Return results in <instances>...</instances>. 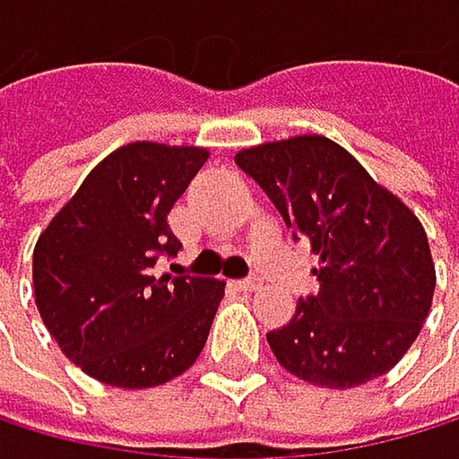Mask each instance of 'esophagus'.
Segmentation results:
<instances>
[{"mask_svg": "<svg viewBox=\"0 0 459 459\" xmlns=\"http://www.w3.org/2000/svg\"><path fill=\"white\" fill-rule=\"evenodd\" d=\"M237 289H239V291H255V289H258V281H255V278L237 281Z\"/></svg>", "mask_w": 459, "mask_h": 459, "instance_id": "obj_1", "label": "esophagus"}]
</instances>
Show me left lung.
Masks as SVG:
<instances>
[{
  "label": "left lung",
  "mask_w": 459,
  "mask_h": 459,
  "mask_svg": "<svg viewBox=\"0 0 459 459\" xmlns=\"http://www.w3.org/2000/svg\"><path fill=\"white\" fill-rule=\"evenodd\" d=\"M234 160L291 237L319 255V294L267 333L278 363L322 388H355L391 372L432 308L435 264L419 217L319 134L261 143Z\"/></svg>",
  "instance_id": "1"
}]
</instances>
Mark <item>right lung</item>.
Segmentation results:
<instances>
[{"mask_svg":"<svg viewBox=\"0 0 459 459\" xmlns=\"http://www.w3.org/2000/svg\"><path fill=\"white\" fill-rule=\"evenodd\" d=\"M206 160L198 145H120L38 237L35 306L84 375L134 391L198 360L225 281L153 275V264L178 253L168 214Z\"/></svg>","mask_w":459,"mask_h":459,"instance_id":"add662e5","label":"right lung"}]
</instances>
